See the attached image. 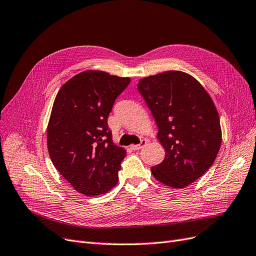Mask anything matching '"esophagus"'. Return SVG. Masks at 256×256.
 Returning <instances> with one entry per match:
<instances>
[{
    "instance_id": "esophagus-1",
    "label": "esophagus",
    "mask_w": 256,
    "mask_h": 256,
    "mask_svg": "<svg viewBox=\"0 0 256 256\" xmlns=\"http://www.w3.org/2000/svg\"><path fill=\"white\" fill-rule=\"evenodd\" d=\"M146 140H142L141 141V143L140 144H138V145H131V150H140L141 148H143V147L146 145Z\"/></svg>"
}]
</instances>
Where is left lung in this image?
<instances>
[{"label": "left lung", "mask_w": 256, "mask_h": 256, "mask_svg": "<svg viewBox=\"0 0 256 256\" xmlns=\"http://www.w3.org/2000/svg\"><path fill=\"white\" fill-rule=\"evenodd\" d=\"M158 127L164 160L152 174L168 187L182 189L210 168L222 134L218 111L206 90L192 76L177 70L146 76L138 83Z\"/></svg>", "instance_id": "1"}]
</instances>
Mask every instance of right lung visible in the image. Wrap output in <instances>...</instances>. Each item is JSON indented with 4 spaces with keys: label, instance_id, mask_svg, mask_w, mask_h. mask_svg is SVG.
Segmentation results:
<instances>
[{
    "label": "right lung",
    "instance_id": "right-lung-1",
    "mask_svg": "<svg viewBox=\"0 0 256 256\" xmlns=\"http://www.w3.org/2000/svg\"><path fill=\"white\" fill-rule=\"evenodd\" d=\"M130 78L99 70L76 74L58 90L47 128L54 166L74 190L104 194L118 180L126 150L112 141L108 116Z\"/></svg>",
    "mask_w": 256,
    "mask_h": 256
}]
</instances>
